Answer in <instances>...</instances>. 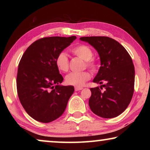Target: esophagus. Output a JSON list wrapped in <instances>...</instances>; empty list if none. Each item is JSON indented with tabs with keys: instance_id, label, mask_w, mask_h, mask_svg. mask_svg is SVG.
Here are the masks:
<instances>
[{
	"instance_id": "obj_1",
	"label": "esophagus",
	"mask_w": 150,
	"mask_h": 150,
	"mask_svg": "<svg viewBox=\"0 0 150 150\" xmlns=\"http://www.w3.org/2000/svg\"><path fill=\"white\" fill-rule=\"evenodd\" d=\"M83 87H75V91H81L83 89Z\"/></svg>"
}]
</instances>
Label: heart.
Wrapping results in <instances>:
<instances>
[{
  "label": "heart",
  "instance_id": "1",
  "mask_svg": "<svg viewBox=\"0 0 150 150\" xmlns=\"http://www.w3.org/2000/svg\"><path fill=\"white\" fill-rule=\"evenodd\" d=\"M71 52L73 54L85 61L88 67L93 69H95L96 66L95 62L92 59L93 53L89 47L86 45H79L72 48ZM55 65L61 71H67L69 69V59L65 52H62L57 55L55 59ZM90 78L91 74L88 71L73 72L66 76L65 82L68 85L81 87L85 84L86 81L89 80Z\"/></svg>",
  "mask_w": 150,
  "mask_h": 150
}]
</instances>
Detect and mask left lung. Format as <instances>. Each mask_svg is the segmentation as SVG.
<instances>
[{
	"label": "left lung",
	"instance_id": "obj_1",
	"mask_svg": "<svg viewBox=\"0 0 150 150\" xmlns=\"http://www.w3.org/2000/svg\"><path fill=\"white\" fill-rule=\"evenodd\" d=\"M88 43L98 52L100 67L93 82L102 85L91 88L88 100L91 110L105 118H115L126 110L132 98L135 70L130 55L120 43L105 36L80 38Z\"/></svg>",
	"mask_w": 150,
	"mask_h": 150
}]
</instances>
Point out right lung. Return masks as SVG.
Returning a JSON list of instances; mask_svg holds the SVG:
<instances>
[{
	"instance_id": "right-lung-1",
	"label": "right lung",
	"mask_w": 150,
	"mask_h": 150,
	"mask_svg": "<svg viewBox=\"0 0 150 150\" xmlns=\"http://www.w3.org/2000/svg\"><path fill=\"white\" fill-rule=\"evenodd\" d=\"M76 38L55 36L40 39L22 55L16 78L18 95L24 110L34 120L48 123L64 112L74 87L60 85L63 78L55 59Z\"/></svg>"
}]
</instances>
